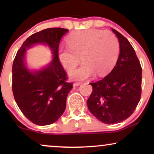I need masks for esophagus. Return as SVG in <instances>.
<instances>
[{
  "instance_id": "1",
  "label": "esophagus",
  "mask_w": 154,
  "mask_h": 154,
  "mask_svg": "<svg viewBox=\"0 0 154 154\" xmlns=\"http://www.w3.org/2000/svg\"><path fill=\"white\" fill-rule=\"evenodd\" d=\"M81 83H74L73 84V87H77V86H79L80 85H81Z\"/></svg>"
}]
</instances>
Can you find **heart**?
I'll use <instances>...</instances> for the list:
<instances>
[{
  "instance_id": "b5f03b06",
  "label": "heart",
  "mask_w": 154,
  "mask_h": 154,
  "mask_svg": "<svg viewBox=\"0 0 154 154\" xmlns=\"http://www.w3.org/2000/svg\"><path fill=\"white\" fill-rule=\"evenodd\" d=\"M69 48L58 50V60L66 71L73 70L80 60L83 63L69 73L73 80H85L95 74L106 75L113 68L119 55L117 38L109 31L97 29L78 31L67 39Z\"/></svg>"
}]
</instances>
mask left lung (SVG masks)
I'll list each match as a JSON object with an SVG mask.
<instances>
[{
	"instance_id": "8db88e82",
	"label": "left lung",
	"mask_w": 154,
	"mask_h": 154,
	"mask_svg": "<svg viewBox=\"0 0 154 154\" xmlns=\"http://www.w3.org/2000/svg\"><path fill=\"white\" fill-rule=\"evenodd\" d=\"M111 29L119 39V58L106 77L90 83L92 92L87 102L92 115L106 124L119 123L134 112L142 86V68L134 48L126 38Z\"/></svg>"
}]
</instances>
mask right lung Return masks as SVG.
Masks as SVG:
<instances>
[{
	"label": "right lung",
	"mask_w": 154,
	"mask_h": 154,
	"mask_svg": "<svg viewBox=\"0 0 154 154\" xmlns=\"http://www.w3.org/2000/svg\"><path fill=\"white\" fill-rule=\"evenodd\" d=\"M69 30L50 28L33 33L17 52L12 64V92L15 102L27 119L38 125L54 123L66 109V97L73 88L58 60L60 40ZM38 45L51 51L52 60L40 69H30L26 62L27 49Z\"/></svg>",
	"instance_id": "add662e5"
}]
</instances>
